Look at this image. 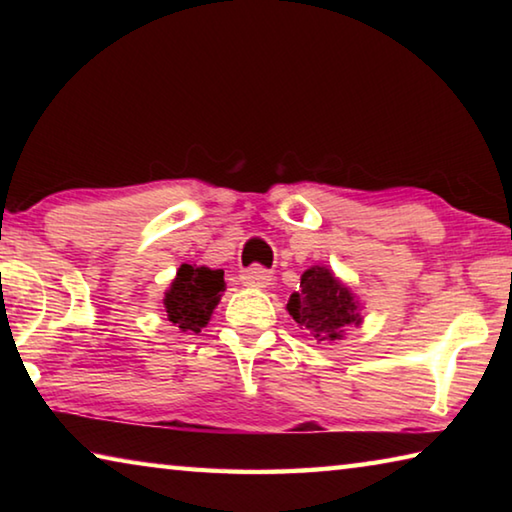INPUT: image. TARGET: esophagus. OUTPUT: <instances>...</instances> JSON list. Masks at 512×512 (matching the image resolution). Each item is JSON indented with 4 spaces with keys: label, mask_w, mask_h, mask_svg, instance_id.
I'll use <instances>...</instances> for the list:
<instances>
[{
    "label": "esophagus",
    "mask_w": 512,
    "mask_h": 512,
    "mask_svg": "<svg viewBox=\"0 0 512 512\" xmlns=\"http://www.w3.org/2000/svg\"><path fill=\"white\" fill-rule=\"evenodd\" d=\"M271 271H266L264 266H250L246 271H241L239 280L244 287H253V289H264L271 284Z\"/></svg>",
    "instance_id": "obj_1"
}]
</instances>
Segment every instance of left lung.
<instances>
[{
    "mask_svg": "<svg viewBox=\"0 0 512 512\" xmlns=\"http://www.w3.org/2000/svg\"><path fill=\"white\" fill-rule=\"evenodd\" d=\"M289 314L318 341L339 339L343 327L361 323L357 300L325 266H311L300 277V291L289 298Z\"/></svg>",
    "mask_w": 512,
    "mask_h": 512,
    "instance_id": "8db88e82",
    "label": "left lung"
}]
</instances>
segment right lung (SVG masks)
<instances>
[{
	"label": "right lung",
	"instance_id": "right-lung-1",
	"mask_svg": "<svg viewBox=\"0 0 512 512\" xmlns=\"http://www.w3.org/2000/svg\"><path fill=\"white\" fill-rule=\"evenodd\" d=\"M225 291L223 271L183 264L164 298L167 318L183 332H201Z\"/></svg>",
	"mask_w": 512,
	"mask_h": 512
}]
</instances>
